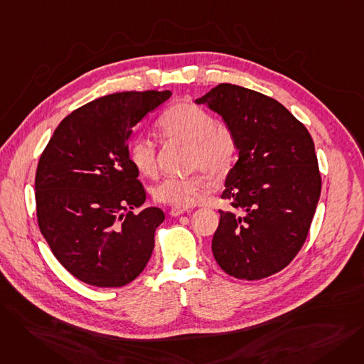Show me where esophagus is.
Here are the masks:
<instances>
[{"mask_svg":"<svg viewBox=\"0 0 364 364\" xmlns=\"http://www.w3.org/2000/svg\"><path fill=\"white\" fill-rule=\"evenodd\" d=\"M192 211V209L190 208H178V206H174L169 211V214H171V217H180V215H183V214H186V213H190Z\"/></svg>","mask_w":364,"mask_h":364,"instance_id":"obj_1","label":"esophagus"}]
</instances>
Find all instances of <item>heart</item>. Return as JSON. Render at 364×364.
Masks as SVG:
<instances>
[{"label":"heart","instance_id":"obj_1","mask_svg":"<svg viewBox=\"0 0 364 364\" xmlns=\"http://www.w3.org/2000/svg\"><path fill=\"white\" fill-rule=\"evenodd\" d=\"M161 136L166 140H178L190 146V168L200 169L213 178H223L230 171L235 155L236 140L232 129L217 122L208 110L192 103L172 106L159 122ZM128 156L139 174L153 177L158 171L155 143L139 137L128 147ZM205 184L196 177H166L155 188L156 200L187 208L192 206L203 193Z\"/></svg>","mask_w":364,"mask_h":364}]
</instances>
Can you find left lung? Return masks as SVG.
<instances>
[{
	"label": "left lung",
	"instance_id": "1",
	"mask_svg": "<svg viewBox=\"0 0 364 364\" xmlns=\"http://www.w3.org/2000/svg\"><path fill=\"white\" fill-rule=\"evenodd\" d=\"M232 129L237 161L224 181L213 254L236 279L258 280L288 265L307 239L320 198L314 143L277 100L250 88L220 84L195 100Z\"/></svg>",
	"mask_w": 364,
	"mask_h": 364
}]
</instances>
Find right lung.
Masks as SVG:
<instances>
[{
    "label": "right lung",
    "mask_w": 364,
    "mask_h": 364,
    "mask_svg": "<svg viewBox=\"0 0 364 364\" xmlns=\"http://www.w3.org/2000/svg\"><path fill=\"white\" fill-rule=\"evenodd\" d=\"M171 91H125L73 110L54 129L35 177L36 217L51 252L78 280L119 288L147 265L159 208L146 200L128 156L134 127Z\"/></svg>",
    "instance_id": "1"
}]
</instances>
